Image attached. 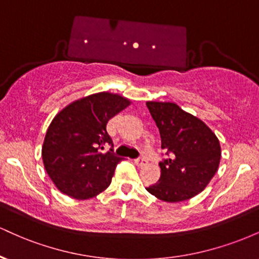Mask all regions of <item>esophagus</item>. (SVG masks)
<instances>
[{
	"mask_svg": "<svg viewBox=\"0 0 259 259\" xmlns=\"http://www.w3.org/2000/svg\"><path fill=\"white\" fill-rule=\"evenodd\" d=\"M147 163V160L145 158H139V159H135V164L138 165V167H144L145 164Z\"/></svg>",
	"mask_w": 259,
	"mask_h": 259,
	"instance_id": "34e87169",
	"label": "esophagus"
}]
</instances>
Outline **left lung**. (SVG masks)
<instances>
[{
	"instance_id": "8db88e82",
	"label": "left lung",
	"mask_w": 259,
	"mask_h": 259,
	"mask_svg": "<svg viewBox=\"0 0 259 259\" xmlns=\"http://www.w3.org/2000/svg\"><path fill=\"white\" fill-rule=\"evenodd\" d=\"M147 108L159 129L162 148L170 158L159 163L160 177L147 191L158 200L180 202L206 189L221 163V144L200 118L177 103L147 101Z\"/></svg>"
}]
</instances>
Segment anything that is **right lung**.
Segmentation results:
<instances>
[{"mask_svg":"<svg viewBox=\"0 0 259 259\" xmlns=\"http://www.w3.org/2000/svg\"><path fill=\"white\" fill-rule=\"evenodd\" d=\"M130 105L132 101L119 94L97 92L69 103L53 118L41 156L50 179L62 194L88 200L109 186L121 158L111 151L103 152L107 144L112 145L106 126Z\"/></svg>","mask_w":259,"mask_h":259,"instance_id":"add662e5","label":"right lung"}]
</instances>
